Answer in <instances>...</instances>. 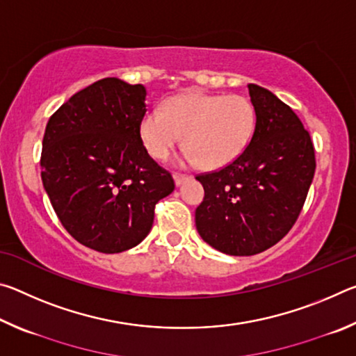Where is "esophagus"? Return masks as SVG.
<instances>
[{
    "mask_svg": "<svg viewBox=\"0 0 356 356\" xmlns=\"http://www.w3.org/2000/svg\"><path fill=\"white\" fill-rule=\"evenodd\" d=\"M190 177L188 176H184V174H174V184H176L177 186L182 185L184 182H186Z\"/></svg>",
    "mask_w": 356,
    "mask_h": 356,
    "instance_id": "esophagus-1",
    "label": "esophagus"
}]
</instances>
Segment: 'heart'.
<instances>
[{
	"label": "heart",
	"mask_w": 356,
	"mask_h": 356,
	"mask_svg": "<svg viewBox=\"0 0 356 356\" xmlns=\"http://www.w3.org/2000/svg\"><path fill=\"white\" fill-rule=\"evenodd\" d=\"M254 129V105L245 95L190 91L172 95L161 110L144 114L140 136L147 152L159 160L166 159L184 136L188 163L218 170L243 154Z\"/></svg>",
	"instance_id": "b5f03b06"
}]
</instances>
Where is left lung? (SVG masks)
I'll list each match as a JSON object with an SVG mask.
<instances>
[{
  "mask_svg": "<svg viewBox=\"0 0 356 356\" xmlns=\"http://www.w3.org/2000/svg\"><path fill=\"white\" fill-rule=\"evenodd\" d=\"M256 129L248 147L218 171L196 176L204 201L196 229L204 242L231 256L268 250L291 231L314 177L308 130L268 89L248 84Z\"/></svg>",
  "mask_w": 356,
  "mask_h": 356,
  "instance_id": "left-lung-1",
  "label": "left lung"
}]
</instances>
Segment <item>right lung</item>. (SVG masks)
Returning <instances> with one entry per match:
<instances>
[{"instance_id": "obj_1", "label": "right lung", "mask_w": 356, "mask_h": 356, "mask_svg": "<svg viewBox=\"0 0 356 356\" xmlns=\"http://www.w3.org/2000/svg\"><path fill=\"white\" fill-rule=\"evenodd\" d=\"M146 88L104 78L72 95L48 120L42 182L61 225L88 248L114 254L150 232L172 176L140 136Z\"/></svg>"}]
</instances>
